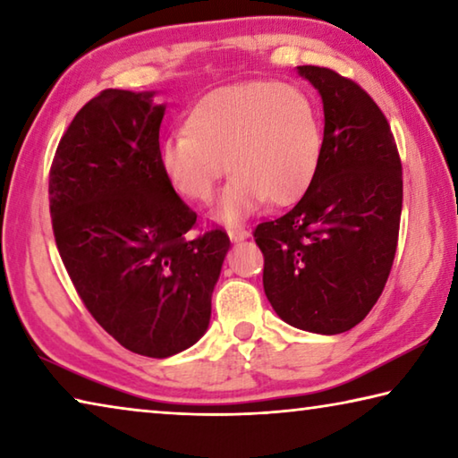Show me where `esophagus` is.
Segmentation results:
<instances>
[{
  "instance_id": "1",
  "label": "esophagus",
  "mask_w": 458,
  "mask_h": 458,
  "mask_svg": "<svg viewBox=\"0 0 458 458\" xmlns=\"http://www.w3.org/2000/svg\"><path fill=\"white\" fill-rule=\"evenodd\" d=\"M228 236H230V240H234V242H238V240H246L248 236H250V232H248L246 228L232 226V228H228Z\"/></svg>"
}]
</instances>
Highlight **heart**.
Wrapping results in <instances>:
<instances>
[{
	"label": "heart",
	"mask_w": 458,
	"mask_h": 458,
	"mask_svg": "<svg viewBox=\"0 0 458 458\" xmlns=\"http://www.w3.org/2000/svg\"><path fill=\"white\" fill-rule=\"evenodd\" d=\"M323 147L319 113L303 92L276 81L232 84L191 108L188 129L159 147V164L183 198L208 201L224 174L216 216L240 222L268 198L286 204L303 191Z\"/></svg>",
	"instance_id": "b5f03b06"
}]
</instances>
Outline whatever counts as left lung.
I'll list each match as a JSON object with an SVG mask.
<instances>
[{
    "label": "left lung",
    "mask_w": 458,
    "mask_h": 458,
    "mask_svg": "<svg viewBox=\"0 0 458 458\" xmlns=\"http://www.w3.org/2000/svg\"><path fill=\"white\" fill-rule=\"evenodd\" d=\"M319 90L321 157L297 204L262 222L267 299L293 327L337 335L376 305L402 214V164L390 125L366 90L331 68L297 66Z\"/></svg>",
    "instance_id": "1"
}]
</instances>
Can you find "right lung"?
Returning a JSON list of instances; mask_svg holds the SVG:
<instances>
[{"label":"right lung","mask_w":458,"mask_h":458,"mask_svg":"<svg viewBox=\"0 0 458 458\" xmlns=\"http://www.w3.org/2000/svg\"><path fill=\"white\" fill-rule=\"evenodd\" d=\"M106 89L62 135L50 169L60 259L90 315L129 352L169 358L204 335L230 238H185L198 214L159 164L165 105Z\"/></svg>","instance_id":"right-lung-1"}]
</instances>
